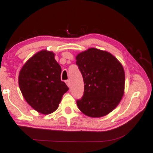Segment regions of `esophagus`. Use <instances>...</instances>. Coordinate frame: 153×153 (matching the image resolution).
I'll list each match as a JSON object with an SVG mask.
<instances>
[{"instance_id": "1", "label": "esophagus", "mask_w": 153, "mask_h": 153, "mask_svg": "<svg viewBox=\"0 0 153 153\" xmlns=\"http://www.w3.org/2000/svg\"><path fill=\"white\" fill-rule=\"evenodd\" d=\"M65 83H66V84H67V85L68 86L69 88H70V87H71V84H70V82H69V80H67V81L65 82Z\"/></svg>"}]
</instances>
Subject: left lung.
I'll use <instances>...</instances> for the list:
<instances>
[{
    "instance_id": "8db88e82",
    "label": "left lung",
    "mask_w": 153,
    "mask_h": 153,
    "mask_svg": "<svg viewBox=\"0 0 153 153\" xmlns=\"http://www.w3.org/2000/svg\"><path fill=\"white\" fill-rule=\"evenodd\" d=\"M76 59L84 83V96L77 101V107L91 118L108 114L124 94L123 65L110 53L94 48L79 53Z\"/></svg>"
}]
</instances>
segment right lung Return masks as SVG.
<instances>
[{"label":"right lung","mask_w":153,"mask_h":153,"mask_svg":"<svg viewBox=\"0 0 153 153\" xmlns=\"http://www.w3.org/2000/svg\"><path fill=\"white\" fill-rule=\"evenodd\" d=\"M62 68L55 53L41 50L27 61L19 72V85L23 98L43 114L56 110L69 88L61 81Z\"/></svg>","instance_id":"add662e5"}]
</instances>
